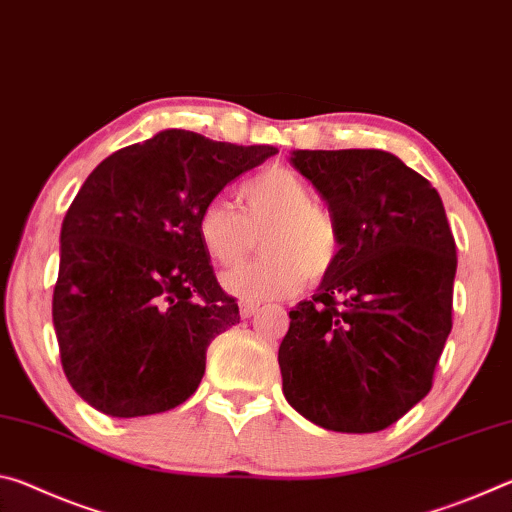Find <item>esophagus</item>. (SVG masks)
Returning <instances> with one entry per match:
<instances>
[{"instance_id":"esophagus-1","label":"esophagus","mask_w":512,"mask_h":512,"mask_svg":"<svg viewBox=\"0 0 512 512\" xmlns=\"http://www.w3.org/2000/svg\"><path fill=\"white\" fill-rule=\"evenodd\" d=\"M239 309H241V318H250V316H255L257 311H259V305L257 302H241L239 305Z\"/></svg>"}]
</instances>
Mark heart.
Segmentation results:
<instances>
[{
  "mask_svg": "<svg viewBox=\"0 0 512 512\" xmlns=\"http://www.w3.org/2000/svg\"><path fill=\"white\" fill-rule=\"evenodd\" d=\"M241 212L223 198L207 201L196 232L214 262L239 266L264 239V257L225 275L230 293L246 300L284 298L302 280L318 282L334 271L343 250L341 225L327 207L314 203L298 173L268 167L237 192Z\"/></svg>",
  "mask_w": 512,
  "mask_h": 512,
  "instance_id": "1",
  "label": "heart"
}]
</instances>
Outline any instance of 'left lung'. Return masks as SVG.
I'll list each match as a JSON object with an SVG mask.
<instances>
[{
  "label": "left lung",
  "instance_id": "8db88e82",
  "mask_svg": "<svg viewBox=\"0 0 512 512\" xmlns=\"http://www.w3.org/2000/svg\"><path fill=\"white\" fill-rule=\"evenodd\" d=\"M291 160L339 221L343 250L314 298L289 311L282 391L318 427L375 433L433 386L452 332L454 235L436 189L393 153L296 151Z\"/></svg>",
  "mask_w": 512,
  "mask_h": 512
}]
</instances>
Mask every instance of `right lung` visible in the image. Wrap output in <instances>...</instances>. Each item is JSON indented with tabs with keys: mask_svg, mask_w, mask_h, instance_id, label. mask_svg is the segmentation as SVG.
<instances>
[{
	"mask_svg": "<svg viewBox=\"0 0 512 512\" xmlns=\"http://www.w3.org/2000/svg\"><path fill=\"white\" fill-rule=\"evenodd\" d=\"M273 146L162 131L108 155L60 230L54 314L69 384L112 418L176 409L196 393L205 352L239 323L196 216Z\"/></svg>",
	"mask_w": 512,
	"mask_h": 512,
	"instance_id": "obj_1",
	"label": "right lung"
}]
</instances>
